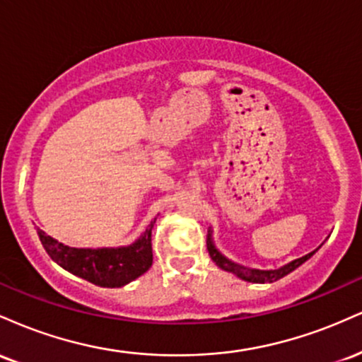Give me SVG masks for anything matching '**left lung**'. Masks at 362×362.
I'll return each mask as SVG.
<instances>
[{"label": "left lung", "mask_w": 362, "mask_h": 362, "mask_svg": "<svg viewBox=\"0 0 362 362\" xmlns=\"http://www.w3.org/2000/svg\"><path fill=\"white\" fill-rule=\"evenodd\" d=\"M320 247H322V245H320ZM318 248L317 250L306 253V255L300 257V259L291 260L289 264L282 265V267H279V269H269V271H262V269H252V267H247V265L236 264V262L230 260L228 257H224L223 253L218 250V247L214 245L213 230L209 228V231H207V250H209L211 259L216 262V265H218L219 269H223V271L235 274V276L240 277L242 281L257 282V284H267V282H276V281L282 279V277L288 276V274H291L293 271H296L300 265H303L306 260L311 259V257L315 255V252H318Z\"/></svg>", "instance_id": "obj_1"}]
</instances>
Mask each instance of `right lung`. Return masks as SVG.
<instances>
[{
  "label": "right lung",
  "mask_w": 362,
  "mask_h": 362,
  "mask_svg": "<svg viewBox=\"0 0 362 362\" xmlns=\"http://www.w3.org/2000/svg\"><path fill=\"white\" fill-rule=\"evenodd\" d=\"M156 218L134 243L124 247L74 248L57 242L37 228L40 242L49 257L62 269L100 288H122L138 279L153 264L151 231Z\"/></svg>",
  "instance_id": "add662e5"
}]
</instances>
